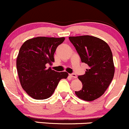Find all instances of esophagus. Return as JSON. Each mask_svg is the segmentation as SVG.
<instances>
[{"label":"esophagus","mask_w":129,"mask_h":129,"mask_svg":"<svg viewBox=\"0 0 129 129\" xmlns=\"http://www.w3.org/2000/svg\"><path fill=\"white\" fill-rule=\"evenodd\" d=\"M69 76L73 78V79H76V78H77V75L76 74H74V73L70 74H69Z\"/></svg>","instance_id":"34e87169"}]
</instances>
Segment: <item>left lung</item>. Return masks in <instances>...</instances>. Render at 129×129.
Instances as JSON below:
<instances>
[{"mask_svg": "<svg viewBox=\"0 0 129 129\" xmlns=\"http://www.w3.org/2000/svg\"><path fill=\"white\" fill-rule=\"evenodd\" d=\"M69 39L82 63L88 66L85 74L78 76L83 86L81 90L75 91L76 94L84 101H94L103 94L113 79L115 66L111 49L103 40L92 36Z\"/></svg>", "mask_w": 129, "mask_h": 129, "instance_id": "1", "label": "left lung"}]
</instances>
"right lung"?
Returning a JSON list of instances; mask_svg holds the SVG:
<instances>
[{
  "mask_svg": "<svg viewBox=\"0 0 129 129\" xmlns=\"http://www.w3.org/2000/svg\"><path fill=\"white\" fill-rule=\"evenodd\" d=\"M64 40V37H37L24 42L20 48L16 60L18 76L22 87L33 99L50 98L61 79L68 76L66 72L47 68L54 62L56 49Z\"/></svg>",
  "mask_w": 129,
  "mask_h": 129,
  "instance_id": "obj_1",
  "label": "right lung"
}]
</instances>
